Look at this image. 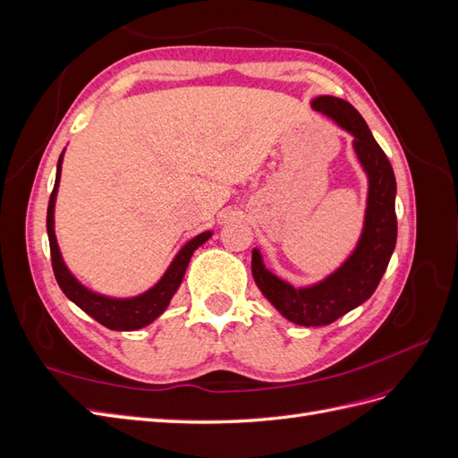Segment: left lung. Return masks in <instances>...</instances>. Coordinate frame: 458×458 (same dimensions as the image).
Returning a JSON list of instances; mask_svg holds the SVG:
<instances>
[{
	"label": "left lung",
	"mask_w": 458,
	"mask_h": 458,
	"mask_svg": "<svg viewBox=\"0 0 458 458\" xmlns=\"http://www.w3.org/2000/svg\"><path fill=\"white\" fill-rule=\"evenodd\" d=\"M311 108L353 137L355 157L369 183L361 234L342 266L318 283L308 286L290 284L263 263L259 248L252 250V275L261 294L290 323L325 327L361 306L377 290L397 241V185L390 160L374 141L363 116L348 101L318 95L311 101Z\"/></svg>",
	"instance_id": "left-lung-1"
}]
</instances>
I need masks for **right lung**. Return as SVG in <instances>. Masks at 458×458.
Returning <instances> with one entry per match:
<instances>
[{
	"label": "right lung",
	"instance_id": "obj_1",
	"mask_svg": "<svg viewBox=\"0 0 458 458\" xmlns=\"http://www.w3.org/2000/svg\"><path fill=\"white\" fill-rule=\"evenodd\" d=\"M63 158H64V150L61 152L59 162H57V175H55V187L47 206V237H49L55 279H57L61 290L68 300L74 301L81 311H86L103 327L110 330L143 328L152 321H157V318L168 310L174 294L177 293V288L182 286L191 256L195 254L199 246H202L208 239L212 237L214 231H204L179 248V252L172 259L168 269H165L164 275L160 276V281L157 284H152L148 290H145L143 294L130 296V298H114V296L95 293V290L81 284L74 276V273L68 269L61 254L57 234H55V202H57V192L61 183Z\"/></svg>",
	"mask_w": 458,
	"mask_h": 458
}]
</instances>
